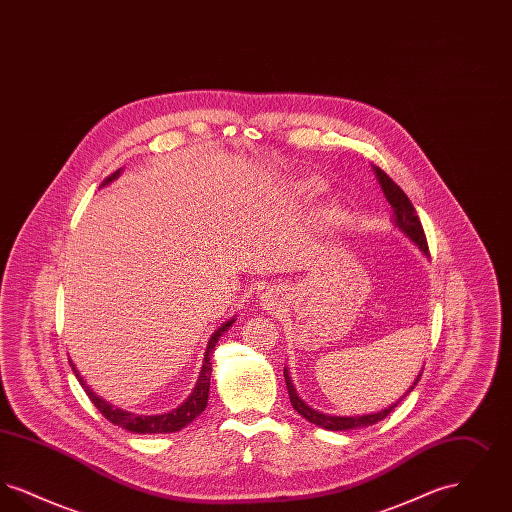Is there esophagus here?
Returning <instances> with one entry per match:
<instances>
[{
  "mask_svg": "<svg viewBox=\"0 0 512 512\" xmlns=\"http://www.w3.org/2000/svg\"><path fill=\"white\" fill-rule=\"evenodd\" d=\"M261 305H263L265 309H274V307L278 305V292L265 290V292L261 293Z\"/></svg>",
  "mask_w": 512,
  "mask_h": 512,
  "instance_id": "esophagus-1",
  "label": "esophagus"
}]
</instances>
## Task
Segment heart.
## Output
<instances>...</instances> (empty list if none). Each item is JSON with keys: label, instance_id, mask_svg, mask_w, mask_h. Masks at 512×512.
Returning <instances> with one entry per match:
<instances>
[{"label": "heart", "instance_id": "heart-1", "mask_svg": "<svg viewBox=\"0 0 512 512\" xmlns=\"http://www.w3.org/2000/svg\"><path fill=\"white\" fill-rule=\"evenodd\" d=\"M301 190L313 194V192H320V190H322V184L317 182V180H309V182H303V184H301Z\"/></svg>", "mask_w": 512, "mask_h": 512}]
</instances>
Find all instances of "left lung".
<instances>
[{
	"label": "left lung",
	"instance_id": "1",
	"mask_svg": "<svg viewBox=\"0 0 512 512\" xmlns=\"http://www.w3.org/2000/svg\"><path fill=\"white\" fill-rule=\"evenodd\" d=\"M374 172H376V178H378V182H380V186H382V190H384V194H386V199L390 201L395 226H397L405 236H409V238L413 240L414 245H418V249H420L426 257H430L426 234H424L422 222H420L416 211H414L411 199L405 195V192H403L380 167H374ZM420 374H422V372H420ZM420 374H418V378L414 380L413 386L409 388V391H407L405 395H409V393L414 390L416 382L420 380ZM284 378H286V388H288V393H290V401H292L293 409L301 414L303 418H307L309 422L317 424L320 428H326V430H334V432H345V430H355V428L372 426V424L384 420V418L397 407V403L405 397V395H403L401 399H397L395 403H391L390 407H386V409H382V411H378V413L363 414V416H332V414L318 413L315 409H311V407L297 395V391L293 388L292 378H290L288 368H284Z\"/></svg>",
	"mask_w": 512,
	"mask_h": 512
}]
</instances>
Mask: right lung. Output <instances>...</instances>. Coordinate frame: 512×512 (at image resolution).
Listing matches in <instances>:
<instances>
[{"instance_id": "right-lung-1", "label": "right lung", "mask_w": 512, "mask_h": 512, "mask_svg": "<svg viewBox=\"0 0 512 512\" xmlns=\"http://www.w3.org/2000/svg\"><path fill=\"white\" fill-rule=\"evenodd\" d=\"M119 174H121V169L117 172H113L111 176H107L101 186L113 182ZM234 322H236V318L226 320V322L220 326L219 330L211 336L209 345H207V351H205V361H203V366H201V374H199V378H197L194 391L190 393V397H188L180 407L172 409L169 413L146 416V414H132L128 413V411L117 409V407L109 405L105 399H101L99 395H96L94 391L90 390V388L86 386V382L82 380V376L78 374V370L74 368L73 363H71V366H73L74 374H76L80 386L84 388L86 395L90 397V401L96 405V409H98L99 413L103 414L109 422L121 426V428L128 430V432H134V434H171V432H178V430H182L184 426H188V424L194 420L195 416H199V414L205 411L207 399H209V386H211V365H213V363H211V351H213V347L217 345L220 336H222Z\"/></svg>"}]
</instances>
